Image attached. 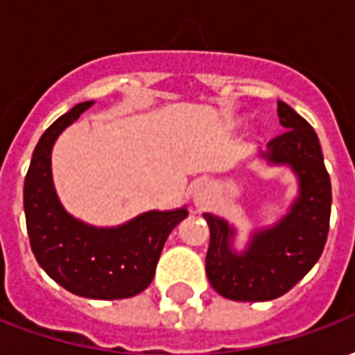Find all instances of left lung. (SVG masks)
<instances>
[{
	"label": "left lung",
	"instance_id": "obj_1",
	"mask_svg": "<svg viewBox=\"0 0 355 355\" xmlns=\"http://www.w3.org/2000/svg\"><path fill=\"white\" fill-rule=\"evenodd\" d=\"M283 131L262 152L270 163H287L297 173L300 196L289 215L268 230L254 232L245 253L236 254L228 223L205 215L211 228L205 272L223 297L241 302L274 300L291 291L320 261L331 218V178L323 163L320 139L304 117L277 101Z\"/></svg>",
	"mask_w": 355,
	"mask_h": 355
}]
</instances>
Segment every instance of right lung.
<instances>
[{
  "label": "right lung",
  "instance_id": "add662e5",
  "mask_svg": "<svg viewBox=\"0 0 355 355\" xmlns=\"http://www.w3.org/2000/svg\"><path fill=\"white\" fill-rule=\"evenodd\" d=\"M93 104L81 102L43 132L24 178V213L35 261L66 291L116 300L152 283L171 230L188 211H148L117 228H94L66 213L51 178V150L60 132Z\"/></svg>",
  "mask_w": 355,
  "mask_h": 355
}]
</instances>
